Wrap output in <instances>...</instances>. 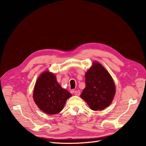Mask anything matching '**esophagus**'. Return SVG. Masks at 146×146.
<instances>
[{
    "instance_id": "1",
    "label": "esophagus",
    "mask_w": 146,
    "mask_h": 146,
    "mask_svg": "<svg viewBox=\"0 0 146 146\" xmlns=\"http://www.w3.org/2000/svg\"><path fill=\"white\" fill-rule=\"evenodd\" d=\"M74 94L76 96H80V90H77L74 91Z\"/></svg>"
}]
</instances>
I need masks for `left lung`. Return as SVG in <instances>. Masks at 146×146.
Returning a JSON list of instances; mask_svg holds the SVG:
<instances>
[{"label": "left lung", "mask_w": 146, "mask_h": 146, "mask_svg": "<svg viewBox=\"0 0 146 146\" xmlns=\"http://www.w3.org/2000/svg\"><path fill=\"white\" fill-rule=\"evenodd\" d=\"M86 86L80 98L94 111L103 110L111 104L116 88L111 76L99 62H95L85 74Z\"/></svg>", "instance_id": "left-lung-1"}]
</instances>
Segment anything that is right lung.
Listing matches in <instances>:
<instances>
[{"mask_svg": "<svg viewBox=\"0 0 146 146\" xmlns=\"http://www.w3.org/2000/svg\"><path fill=\"white\" fill-rule=\"evenodd\" d=\"M71 94L57 82L55 75L48 71L42 72L37 79L33 90L35 104L42 111L56 114L63 110Z\"/></svg>", "mask_w": 146, "mask_h": 146, "instance_id": "right-lung-1", "label": "right lung"}]
</instances>
